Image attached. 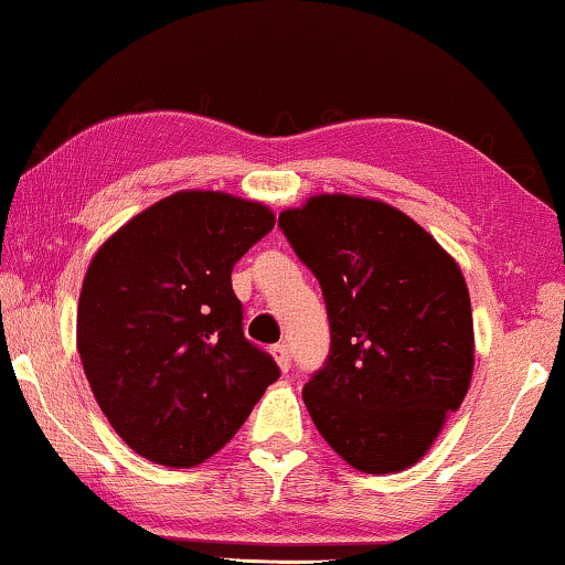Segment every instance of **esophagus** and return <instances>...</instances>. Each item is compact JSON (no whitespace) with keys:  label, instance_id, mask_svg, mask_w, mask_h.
<instances>
[{"label":"esophagus","instance_id":"34e87169","mask_svg":"<svg viewBox=\"0 0 565 565\" xmlns=\"http://www.w3.org/2000/svg\"><path fill=\"white\" fill-rule=\"evenodd\" d=\"M269 354H273V359L277 362V366H280L282 372L290 370V351L282 347V343H277V347L269 349Z\"/></svg>","mask_w":565,"mask_h":565}]
</instances>
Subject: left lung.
<instances>
[{
    "instance_id": "obj_1",
    "label": "left lung",
    "mask_w": 565,
    "mask_h": 565,
    "mask_svg": "<svg viewBox=\"0 0 565 565\" xmlns=\"http://www.w3.org/2000/svg\"><path fill=\"white\" fill-rule=\"evenodd\" d=\"M280 226L321 282L331 323L329 362L302 390L310 418L356 471L411 469L471 384L459 263L403 211L362 195H310Z\"/></svg>"
}]
</instances>
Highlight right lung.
<instances>
[{
    "mask_svg": "<svg viewBox=\"0 0 565 565\" xmlns=\"http://www.w3.org/2000/svg\"><path fill=\"white\" fill-rule=\"evenodd\" d=\"M275 226L224 191H178L88 263L76 349L106 420L142 459L188 469L242 428L280 370L244 339L232 267Z\"/></svg>",
    "mask_w": 565,
    "mask_h": 565,
    "instance_id": "right-lung-1",
    "label": "right lung"
}]
</instances>
